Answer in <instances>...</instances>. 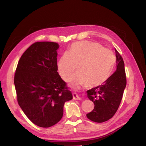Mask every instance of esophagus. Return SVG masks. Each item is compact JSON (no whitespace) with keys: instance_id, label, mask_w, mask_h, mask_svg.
I'll list each match as a JSON object with an SVG mask.
<instances>
[{"instance_id":"34e87169","label":"esophagus","mask_w":146,"mask_h":146,"mask_svg":"<svg viewBox=\"0 0 146 146\" xmlns=\"http://www.w3.org/2000/svg\"><path fill=\"white\" fill-rule=\"evenodd\" d=\"M73 97L74 100H80L81 99V98L78 97V95H76L75 93L73 94Z\"/></svg>"}]
</instances>
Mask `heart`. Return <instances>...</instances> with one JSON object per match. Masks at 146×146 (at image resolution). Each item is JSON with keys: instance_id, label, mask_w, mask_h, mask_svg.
Instances as JSON below:
<instances>
[{"instance_id": "obj_1", "label": "heart", "mask_w": 146, "mask_h": 146, "mask_svg": "<svg viewBox=\"0 0 146 146\" xmlns=\"http://www.w3.org/2000/svg\"><path fill=\"white\" fill-rule=\"evenodd\" d=\"M115 63L116 57L110 49L99 44L82 41L71 45L68 53L59 59L57 68L61 77L68 81L77 66L78 72L71 78V84L92 88L107 80Z\"/></svg>"}]
</instances>
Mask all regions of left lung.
Listing matches in <instances>:
<instances>
[{
  "label": "left lung",
  "instance_id": "left-lung-1",
  "mask_svg": "<svg viewBox=\"0 0 146 146\" xmlns=\"http://www.w3.org/2000/svg\"><path fill=\"white\" fill-rule=\"evenodd\" d=\"M117 70L103 84L87 91L89 99L94 102L93 111L88 113V118L101 123L111 118L117 112L126 86L124 62L117 49Z\"/></svg>",
  "mask_w": 146,
  "mask_h": 146
}]
</instances>
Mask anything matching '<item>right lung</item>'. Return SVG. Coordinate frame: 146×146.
<instances>
[{
	"label": "right lung",
	"mask_w": 146,
	"mask_h": 146,
	"mask_svg": "<svg viewBox=\"0 0 146 146\" xmlns=\"http://www.w3.org/2000/svg\"><path fill=\"white\" fill-rule=\"evenodd\" d=\"M58 48L53 42H35L21 56L15 73L19 105L27 117L41 127L58 123L64 104L73 98L57 72Z\"/></svg>",
	"instance_id": "obj_1"
}]
</instances>
